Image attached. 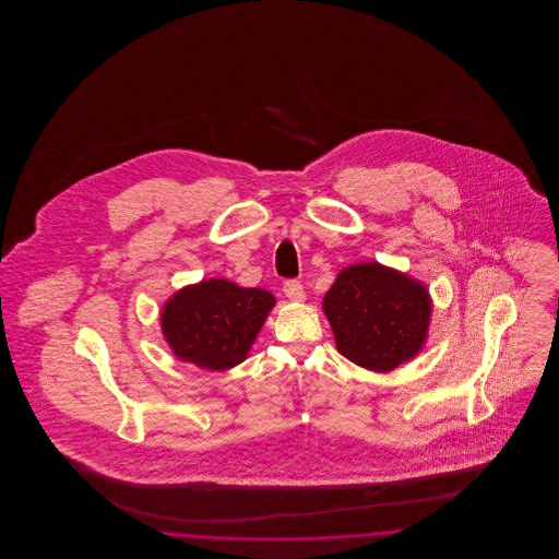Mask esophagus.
I'll return each instance as SVG.
<instances>
[{
	"mask_svg": "<svg viewBox=\"0 0 559 559\" xmlns=\"http://www.w3.org/2000/svg\"><path fill=\"white\" fill-rule=\"evenodd\" d=\"M283 292H285V295H287L292 301H304V299H306V292H304V287H301L299 281H287V283L283 285Z\"/></svg>",
	"mask_w": 559,
	"mask_h": 559,
	"instance_id": "1",
	"label": "esophagus"
}]
</instances>
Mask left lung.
Instances as JSON below:
<instances>
[{
    "mask_svg": "<svg viewBox=\"0 0 559 559\" xmlns=\"http://www.w3.org/2000/svg\"><path fill=\"white\" fill-rule=\"evenodd\" d=\"M322 310L342 356L369 371L388 372L421 352L431 299L419 281L371 262L344 267Z\"/></svg>",
    "mask_w": 559,
    "mask_h": 559,
    "instance_id": "left-lung-1",
    "label": "left lung"
}]
</instances>
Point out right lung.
<instances>
[{"label":"right lung","instance_id":"add662e5","mask_svg":"<svg viewBox=\"0 0 559 559\" xmlns=\"http://www.w3.org/2000/svg\"><path fill=\"white\" fill-rule=\"evenodd\" d=\"M274 295L224 278L201 281L176 293L160 310V329L180 358L207 371H226L247 358Z\"/></svg>","mask_w":559,"mask_h":559}]
</instances>
